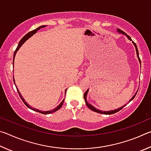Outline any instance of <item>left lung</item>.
Segmentation results:
<instances>
[{
  "label": "left lung",
  "instance_id": "obj_1",
  "mask_svg": "<svg viewBox=\"0 0 151 151\" xmlns=\"http://www.w3.org/2000/svg\"><path fill=\"white\" fill-rule=\"evenodd\" d=\"M117 30H118V32H121V33H122V34H123V35H127V37L128 38H129V39L130 40H131V38L130 37L129 35H127L126 34V33H125L124 32L122 31V30H121V29H117ZM132 43H133L134 45V47H135V48H136V51H137V57H138V58H139V62H140V58H139V50H138L137 47V45H136V44H135V42H134L132 41ZM140 64H141V63H140ZM88 89H87V91H86L85 92V94H84V99H85V103H86V106H87L89 109H90L91 110H92V111H94V112H98V113H101V114H114V113H116V112H119V111H121V109H123V107H124L125 106H126V105H124L123 106L121 107V108H119V109H116V110H114V111H99V110H98V109H95V108H94V107L93 106H92L91 104H89V103H88V102H87V101H86V95H87V93H88ZM137 93V92L136 93H135V94H134V95L133 96V97H132V98L131 99V100L129 101V102H131L132 100H133L134 98V97H135V96H136Z\"/></svg>",
  "mask_w": 151,
  "mask_h": 151
}]
</instances>
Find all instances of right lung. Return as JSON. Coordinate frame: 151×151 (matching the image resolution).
<instances>
[{
	"label": "right lung",
	"mask_w": 151,
	"mask_h": 151,
	"mask_svg": "<svg viewBox=\"0 0 151 151\" xmlns=\"http://www.w3.org/2000/svg\"><path fill=\"white\" fill-rule=\"evenodd\" d=\"M46 27V25H42V26H40V27H38L37 29H35V30H32V31H30V32H29V33H27V34L24 36V37L22 38V39L20 40V42H19V45H18V47H17V48H16V50H15V51H14V56H13V66H14V57H15V55H16V54H17V52L18 51V50L20 48V47H21V46L22 45V44H23V43L26 41L27 40H28L29 39V38H30V37H32V36L34 35V34H35L36 32H37V30H39V29H41V28H44V27ZM13 81H14V85H15V81H14V76H13ZM16 86V88H17V92H18V93H19V96L20 97V99H21V100L22 101V102H23V103H24V104L25 105H26L28 108H29L30 109H31V110H32V111H37V112H40V113H42V114H50V113H52V112H55V111H58V110H59L61 107H62V106H63V103H64V101L65 100H63L62 102H61L60 103V104H59V105H58L57 108H55V109H53V110H52V111H39V110H38V109H34V108H32V107H30L29 104H28L26 102H25V100L24 99L22 98V96L21 95V94H20V92H19V91L18 90V88H17V85H15ZM66 90H67V89H66V91H65V93H66Z\"/></svg>",
	"instance_id": "right-lung-1"
}]
</instances>
